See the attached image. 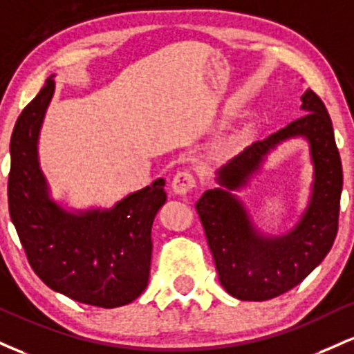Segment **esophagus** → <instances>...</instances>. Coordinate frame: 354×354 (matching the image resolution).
Listing matches in <instances>:
<instances>
[{
    "mask_svg": "<svg viewBox=\"0 0 354 354\" xmlns=\"http://www.w3.org/2000/svg\"><path fill=\"white\" fill-rule=\"evenodd\" d=\"M194 187H196V177L192 174L187 172V170H182L178 172L172 180V189L174 192L178 194V196H185V194L190 192Z\"/></svg>",
    "mask_w": 354,
    "mask_h": 354,
    "instance_id": "obj_1",
    "label": "esophagus"
}]
</instances>
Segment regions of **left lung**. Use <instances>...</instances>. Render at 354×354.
<instances>
[{
  "label": "left lung",
  "instance_id": "obj_1",
  "mask_svg": "<svg viewBox=\"0 0 354 354\" xmlns=\"http://www.w3.org/2000/svg\"><path fill=\"white\" fill-rule=\"evenodd\" d=\"M301 110L303 117L222 165L216 172L219 185L205 190L196 204L222 288L241 301L284 295L321 264L335 242L343 169L331 118L311 88L301 97ZM291 138L308 142L313 182L300 221L274 236L253 224L235 192L247 187L273 150Z\"/></svg>",
  "mask_w": 354,
  "mask_h": 354
}]
</instances>
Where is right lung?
Wrapping results in <instances>:
<instances>
[{
    "mask_svg": "<svg viewBox=\"0 0 354 354\" xmlns=\"http://www.w3.org/2000/svg\"><path fill=\"white\" fill-rule=\"evenodd\" d=\"M53 78L28 103L11 135V222L30 266L50 289L83 304L118 308L149 284L152 224L167 201L165 180L157 178L110 209H68L55 201L38 156Z\"/></svg>",
    "mask_w": 354,
    "mask_h": 354,
    "instance_id": "add662e5",
    "label": "right lung"
}]
</instances>
